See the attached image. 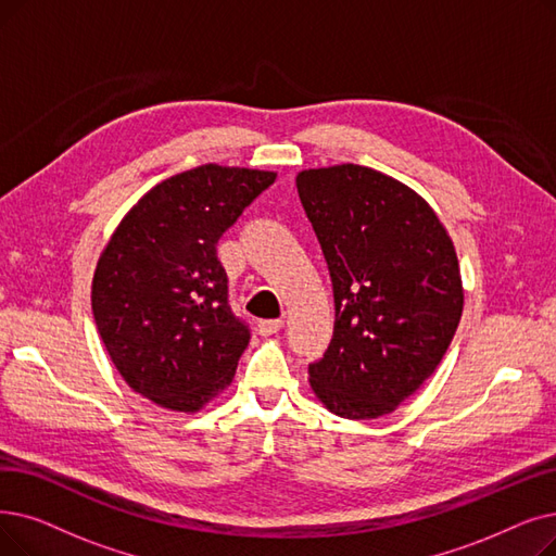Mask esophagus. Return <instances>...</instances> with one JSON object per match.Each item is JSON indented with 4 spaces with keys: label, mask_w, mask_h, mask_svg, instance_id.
Listing matches in <instances>:
<instances>
[{
    "label": "esophagus",
    "mask_w": 556,
    "mask_h": 556,
    "mask_svg": "<svg viewBox=\"0 0 556 556\" xmlns=\"http://www.w3.org/2000/svg\"><path fill=\"white\" fill-rule=\"evenodd\" d=\"M281 327H283V320H261V323L256 325V331H258L261 336H273V333L281 331Z\"/></svg>",
    "instance_id": "34e87169"
}]
</instances>
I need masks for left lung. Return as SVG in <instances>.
Here are the masks:
<instances>
[{
  "label": "left lung",
  "instance_id": "1",
  "mask_svg": "<svg viewBox=\"0 0 556 556\" xmlns=\"http://www.w3.org/2000/svg\"><path fill=\"white\" fill-rule=\"evenodd\" d=\"M329 265L336 320L311 391L331 414L370 420L412 397L439 368L464 311L452 238L414 188L366 165L295 177Z\"/></svg>",
  "mask_w": 556,
  "mask_h": 556
}]
</instances>
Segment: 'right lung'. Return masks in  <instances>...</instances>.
<instances>
[{
	"label": "right lung",
	"mask_w": 556,
	"mask_h": 556,
	"mask_svg": "<svg viewBox=\"0 0 556 556\" xmlns=\"http://www.w3.org/2000/svg\"><path fill=\"white\" fill-rule=\"evenodd\" d=\"M277 173L206 163L129 208L92 275V316L117 372L167 412L198 414L236 375L250 329L227 304L220 236Z\"/></svg>",
	"instance_id": "obj_1"
}]
</instances>
